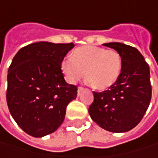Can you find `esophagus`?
Here are the masks:
<instances>
[{
    "instance_id": "esophagus-1",
    "label": "esophagus",
    "mask_w": 158,
    "mask_h": 158,
    "mask_svg": "<svg viewBox=\"0 0 158 158\" xmlns=\"http://www.w3.org/2000/svg\"><path fill=\"white\" fill-rule=\"evenodd\" d=\"M82 89H83L82 87H78V89H77V93H78V96H80V93H81V91H82Z\"/></svg>"
}]
</instances>
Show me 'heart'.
<instances>
[{"label":"heart","mask_w":158,"mask_h":158,"mask_svg":"<svg viewBox=\"0 0 158 158\" xmlns=\"http://www.w3.org/2000/svg\"><path fill=\"white\" fill-rule=\"evenodd\" d=\"M60 70L65 80L74 84L82 76L86 82L98 89H106L117 82L121 70V58L113 50L84 46L77 47L71 56L64 58Z\"/></svg>","instance_id":"b5f03b06"}]
</instances>
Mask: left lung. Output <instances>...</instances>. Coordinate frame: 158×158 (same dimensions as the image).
<instances>
[{"label": "left lung", "instance_id": "1", "mask_svg": "<svg viewBox=\"0 0 158 158\" xmlns=\"http://www.w3.org/2000/svg\"><path fill=\"white\" fill-rule=\"evenodd\" d=\"M121 58L117 82L103 92L93 91L94 101L89 108L92 120L112 133H125L142 120L151 99L149 65L133 46L118 42L106 43Z\"/></svg>", "mask_w": 158, "mask_h": 158}]
</instances>
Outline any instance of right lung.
Here are the masks:
<instances>
[{"label":"right lung","mask_w":158,"mask_h":158,"mask_svg":"<svg viewBox=\"0 0 158 158\" xmlns=\"http://www.w3.org/2000/svg\"><path fill=\"white\" fill-rule=\"evenodd\" d=\"M75 46L40 41L21 48L8 71L7 104L11 116L26 134L43 137L62 124L77 88L64 79L60 63Z\"/></svg>","instance_id":"obj_1"}]
</instances>
